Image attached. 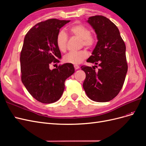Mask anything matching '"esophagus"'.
Segmentation results:
<instances>
[{
  "label": "esophagus",
  "instance_id": "34e87169",
  "mask_svg": "<svg viewBox=\"0 0 146 146\" xmlns=\"http://www.w3.org/2000/svg\"><path fill=\"white\" fill-rule=\"evenodd\" d=\"M74 66V68H75V69H76V70L78 69L79 68H80V67H79V66H78V65H77V64H75Z\"/></svg>",
  "mask_w": 146,
  "mask_h": 146
}]
</instances>
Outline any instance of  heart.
Segmentation results:
<instances>
[{"mask_svg":"<svg viewBox=\"0 0 146 146\" xmlns=\"http://www.w3.org/2000/svg\"><path fill=\"white\" fill-rule=\"evenodd\" d=\"M69 32L74 36L82 39V44L87 47H91L94 44V38L91 35L90 29L86 26L80 24H76L70 26ZM56 46L58 49L64 52L67 49L68 36L64 31L61 30L58 33L56 38ZM88 56V53L86 50L69 52L64 57V62L73 64L81 63Z\"/></svg>","mask_w":146,"mask_h":146,"instance_id":"1","label":"heart"}]
</instances>
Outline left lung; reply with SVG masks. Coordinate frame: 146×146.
Returning <instances> with one entry per match:
<instances>
[{
    "label": "left lung",
    "mask_w": 146,
    "mask_h": 146,
    "mask_svg": "<svg viewBox=\"0 0 146 146\" xmlns=\"http://www.w3.org/2000/svg\"><path fill=\"white\" fill-rule=\"evenodd\" d=\"M87 22L97 35L98 42L87 62L98 64L95 70L82 66L86 74L83 87L92 100L106 102L112 100L121 90L128 70L126 47L116 25L103 16L90 17Z\"/></svg>",
    "instance_id": "left-lung-1"
}]
</instances>
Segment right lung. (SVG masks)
<instances>
[{
    "label": "right lung",
    "mask_w": 146,
    "mask_h": 146,
    "mask_svg": "<svg viewBox=\"0 0 146 146\" xmlns=\"http://www.w3.org/2000/svg\"><path fill=\"white\" fill-rule=\"evenodd\" d=\"M70 21L50 19L31 29L24 38L21 52V80L29 93L43 104L59 100L64 82L74 72L72 64L65 63L50 69L51 63L61 58L56 38L60 29Z\"/></svg>",
    "instance_id": "1"
}]
</instances>
